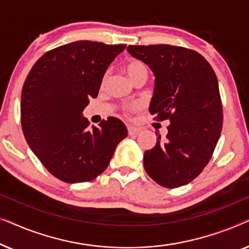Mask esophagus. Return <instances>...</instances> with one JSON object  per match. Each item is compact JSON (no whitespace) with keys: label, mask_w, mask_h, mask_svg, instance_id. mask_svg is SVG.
<instances>
[{"label":"esophagus","mask_w":249,"mask_h":249,"mask_svg":"<svg viewBox=\"0 0 249 249\" xmlns=\"http://www.w3.org/2000/svg\"><path fill=\"white\" fill-rule=\"evenodd\" d=\"M141 131V128L134 127V125H128V134L129 135H136Z\"/></svg>","instance_id":"esophagus-1"}]
</instances>
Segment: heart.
Masks as SVG:
<instances>
[{
    "instance_id": "obj_1",
    "label": "heart",
    "mask_w": 249,
    "mask_h": 249,
    "mask_svg": "<svg viewBox=\"0 0 249 249\" xmlns=\"http://www.w3.org/2000/svg\"><path fill=\"white\" fill-rule=\"evenodd\" d=\"M125 71H127L128 76L130 77V79L134 81L137 77L141 76H147V67L146 64L141 60L132 59L128 61L127 64H125ZM134 107H137V105H134Z\"/></svg>"
}]
</instances>
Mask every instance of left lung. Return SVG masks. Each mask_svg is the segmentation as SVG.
<instances>
[{"label":"left lung","instance_id":"1","mask_svg":"<svg viewBox=\"0 0 249 249\" xmlns=\"http://www.w3.org/2000/svg\"><path fill=\"white\" fill-rule=\"evenodd\" d=\"M128 52L155 74L149 113L169 120L168 135L145 152L147 175L178 188L200 175L212 158L223 124L219 83L211 64L194 50L168 44L129 45Z\"/></svg>","mask_w":249,"mask_h":249}]
</instances>
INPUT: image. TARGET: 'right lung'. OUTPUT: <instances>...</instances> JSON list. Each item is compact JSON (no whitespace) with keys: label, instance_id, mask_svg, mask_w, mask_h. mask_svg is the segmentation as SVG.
I'll list each match as a JSON object with an SVG mask.
<instances>
[{"label":"right lung","instance_id":"right-lung-1","mask_svg":"<svg viewBox=\"0 0 249 249\" xmlns=\"http://www.w3.org/2000/svg\"><path fill=\"white\" fill-rule=\"evenodd\" d=\"M125 44L79 40L39 57L21 91V127L29 147L51 175L68 183L90 181L107 168L119 142L127 137L114 117L100 127L83 118L97 97L104 73Z\"/></svg>","mask_w":249,"mask_h":249}]
</instances>
